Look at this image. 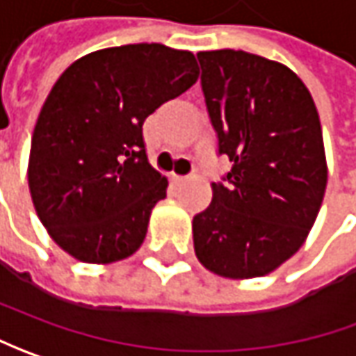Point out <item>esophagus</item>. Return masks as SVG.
<instances>
[{"instance_id": "34e87169", "label": "esophagus", "mask_w": 356, "mask_h": 356, "mask_svg": "<svg viewBox=\"0 0 356 356\" xmlns=\"http://www.w3.org/2000/svg\"><path fill=\"white\" fill-rule=\"evenodd\" d=\"M187 179H189V177H181V175H173V177H171V181H173L175 185H181V183H185Z\"/></svg>"}]
</instances>
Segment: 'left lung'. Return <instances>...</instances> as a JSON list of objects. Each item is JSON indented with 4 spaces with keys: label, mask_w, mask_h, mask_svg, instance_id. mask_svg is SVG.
Returning a JSON list of instances; mask_svg holds the SVG:
<instances>
[{
    "label": "left lung",
    "mask_w": 356,
    "mask_h": 356,
    "mask_svg": "<svg viewBox=\"0 0 356 356\" xmlns=\"http://www.w3.org/2000/svg\"><path fill=\"white\" fill-rule=\"evenodd\" d=\"M218 155L232 161L193 218L199 262L230 280L274 272L305 242L327 187L321 122L300 76L264 56L202 51Z\"/></svg>",
    "instance_id": "1"
}]
</instances>
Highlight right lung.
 I'll return each instance as SVG.
<instances>
[{"label":"right lung","instance_id":"right-lung-1","mask_svg":"<svg viewBox=\"0 0 356 356\" xmlns=\"http://www.w3.org/2000/svg\"><path fill=\"white\" fill-rule=\"evenodd\" d=\"M197 79L193 53L159 43L94 51L58 76L35 124L27 179L43 227L72 258L110 264L140 248L167 195L143 122Z\"/></svg>","mask_w":356,"mask_h":356}]
</instances>
